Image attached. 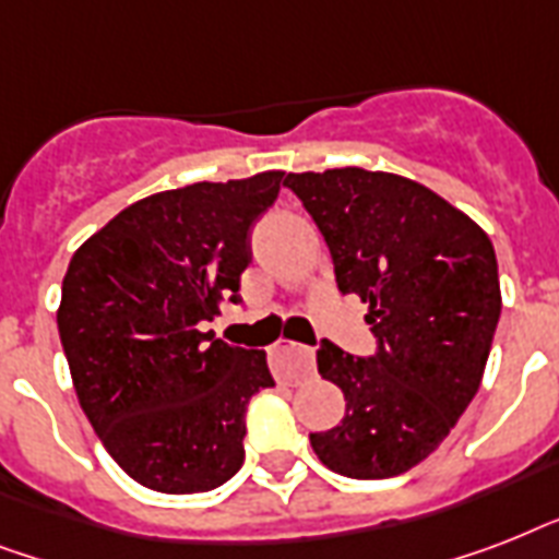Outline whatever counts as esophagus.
I'll return each mask as SVG.
<instances>
[{"mask_svg": "<svg viewBox=\"0 0 559 559\" xmlns=\"http://www.w3.org/2000/svg\"><path fill=\"white\" fill-rule=\"evenodd\" d=\"M272 371L287 382L305 380V377H310L316 371L313 350L305 348V345H296V342L281 340L272 348Z\"/></svg>", "mask_w": 559, "mask_h": 559, "instance_id": "esophagus-1", "label": "esophagus"}]
</instances>
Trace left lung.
Returning <instances> with one entry per match:
<instances>
[{
    "label": "left lung",
    "mask_w": 559,
    "mask_h": 559,
    "mask_svg": "<svg viewBox=\"0 0 559 559\" xmlns=\"http://www.w3.org/2000/svg\"><path fill=\"white\" fill-rule=\"evenodd\" d=\"M331 249L342 293L368 305L373 357L324 340L316 362L345 417L310 443L348 478H391L438 450L476 397L502 313L490 237L455 205L397 174H287Z\"/></svg>",
    "instance_id": "8db88e82"
}]
</instances>
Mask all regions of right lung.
Segmentation results:
<instances>
[{"mask_svg":"<svg viewBox=\"0 0 559 559\" xmlns=\"http://www.w3.org/2000/svg\"><path fill=\"white\" fill-rule=\"evenodd\" d=\"M284 174L193 182L127 205L72 254L57 310L83 415L116 464L159 493H205L243 464L266 354L202 333L240 301L254 219Z\"/></svg>","mask_w":559,"mask_h":559,"instance_id":"obj_1","label":"right lung"}]
</instances>
